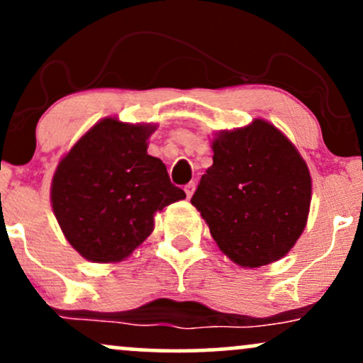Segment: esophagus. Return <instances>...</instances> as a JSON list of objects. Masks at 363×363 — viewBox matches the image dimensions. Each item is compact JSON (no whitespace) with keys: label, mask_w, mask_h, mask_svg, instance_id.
I'll return each mask as SVG.
<instances>
[{"label":"esophagus","mask_w":363,"mask_h":363,"mask_svg":"<svg viewBox=\"0 0 363 363\" xmlns=\"http://www.w3.org/2000/svg\"><path fill=\"white\" fill-rule=\"evenodd\" d=\"M194 189H196V184H194V182H189V184H186L184 191H186V196H187V198H191V196L194 194Z\"/></svg>","instance_id":"obj_1"}]
</instances>
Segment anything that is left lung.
I'll list each match as a JSON object with an SVG mask.
<instances>
[{"label": "left lung", "instance_id": "left-lung-1", "mask_svg": "<svg viewBox=\"0 0 363 363\" xmlns=\"http://www.w3.org/2000/svg\"><path fill=\"white\" fill-rule=\"evenodd\" d=\"M311 174L297 148L262 119L213 140V165L191 203L237 264L280 259L306 228Z\"/></svg>", "mask_w": 363, "mask_h": 363}]
</instances>
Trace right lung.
I'll use <instances>...</instances> for the list:
<instances>
[{
    "label": "right lung",
    "instance_id": "add662e5",
    "mask_svg": "<svg viewBox=\"0 0 363 363\" xmlns=\"http://www.w3.org/2000/svg\"><path fill=\"white\" fill-rule=\"evenodd\" d=\"M148 124L106 118L77 141L52 177V210L85 259L128 257L153 230V215L186 193L160 158L147 153Z\"/></svg>",
    "mask_w": 363,
    "mask_h": 363
}]
</instances>
